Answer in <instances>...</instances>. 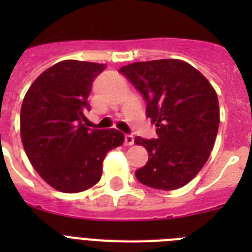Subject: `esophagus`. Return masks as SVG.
<instances>
[{
  "label": "esophagus",
  "instance_id": "esophagus-1",
  "mask_svg": "<svg viewBox=\"0 0 252 252\" xmlns=\"http://www.w3.org/2000/svg\"><path fill=\"white\" fill-rule=\"evenodd\" d=\"M124 144H126V146L133 145V144H134L133 136H132V134H126V136H124Z\"/></svg>",
  "mask_w": 252,
  "mask_h": 252
}]
</instances>
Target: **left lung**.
I'll return each mask as SVG.
<instances>
[{
  "label": "left lung",
  "mask_w": 252,
  "mask_h": 252,
  "mask_svg": "<svg viewBox=\"0 0 252 252\" xmlns=\"http://www.w3.org/2000/svg\"><path fill=\"white\" fill-rule=\"evenodd\" d=\"M146 100L157 137H136L149 159L136 170L140 183L171 191L186 186L211 156L220 126L219 99L201 73L186 61L165 59L119 69Z\"/></svg>",
  "instance_id": "obj_1"
}]
</instances>
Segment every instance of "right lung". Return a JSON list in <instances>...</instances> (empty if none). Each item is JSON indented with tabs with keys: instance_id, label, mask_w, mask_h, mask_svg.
I'll return each instance as SVG.
<instances>
[{
	"instance_id": "right-lung-1",
	"label": "right lung",
	"mask_w": 252,
	"mask_h": 252,
	"mask_svg": "<svg viewBox=\"0 0 252 252\" xmlns=\"http://www.w3.org/2000/svg\"><path fill=\"white\" fill-rule=\"evenodd\" d=\"M104 69L96 63L60 61L25 95L22 144L37 174L57 191L76 193L98 183L106 154L124 142L119 130L86 126L91 85Z\"/></svg>"
}]
</instances>
